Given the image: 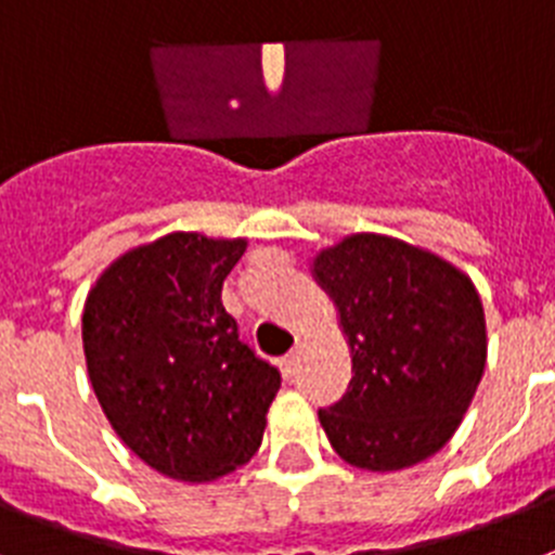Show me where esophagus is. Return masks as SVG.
Returning <instances> with one entry per match:
<instances>
[{
  "instance_id": "obj_1",
  "label": "esophagus",
  "mask_w": 555,
  "mask_h": 555,
  "mask_svg": "<svg viewBox=\"0 0 555 555\" xmlns=\"http://www.w3.org/2000/svg\"><path fill=\"white\" fill-rule=\"evenodd\" d=\"M297 370H300V352H288V356L283 358V375L294 377Z\"/></svg>"
}]
</instances>
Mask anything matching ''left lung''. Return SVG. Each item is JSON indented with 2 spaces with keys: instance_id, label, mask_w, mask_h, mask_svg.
I'll list each match as a JSON object with an SVG mask.
<instances>
[{
  "instance_id": "obj_1",
  "label": "left lung",
  "mask_w": 555,
  "mask_h": 555,
  "mask_svg": "<svg viewBox=\"0 0 555 555\" xmlns=\"http://www.w3.org/2000/svg\"><path fill=\"white\" fill-rule=\"evenodd\" d=\"M352 358L320 423L347 464L414 467L450 442L487 366V320L467 274L391 235L356 233L313 258Z\"/></svg>"
}]
</instances>
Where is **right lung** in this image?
<instances>
[{"label": "right lung", "instance_id": "obj_1", "mask_svg": "<svg viewBox=\"0 0 555 555\" xmlns=\"http://www.w3.org/2000/svg\"><path fill=\"white\" fill-rule=\"evenodd\" d=\"M247 238L169 233L111 263L82 308V350L107 423L144 464L203 483L261 448L281 372L222 306Z\"/></svg>", "mask_w": 555, "mask_h": 555}]
</instances>
